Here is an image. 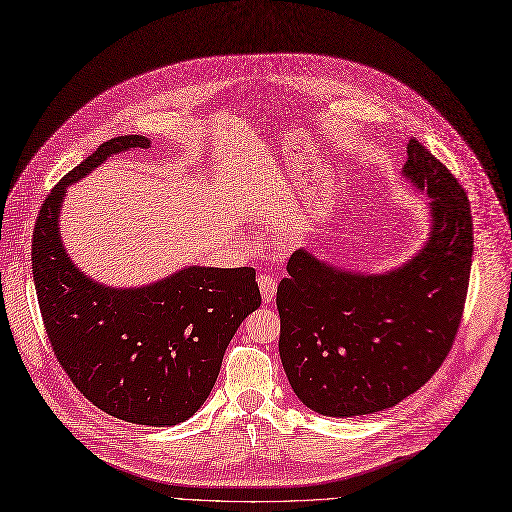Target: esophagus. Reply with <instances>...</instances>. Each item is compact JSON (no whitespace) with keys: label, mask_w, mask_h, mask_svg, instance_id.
Wrapping results in <instances>:
<instances>
[{"label":"esophagus","mask_w":512,"mask_h":512,"mask_svg":"<svg viewBox=\"0 0 512 512\" xmlns=\"http://www.w3.org/2000/svg\"><path fill=\"white\" fill-rule=\"evenodd\" d=\"M257 285H259L263 301H272L274 299V295H276V280L270 274H259Z\"/></svg>","instance_id":"esophagus-1"}]
</instances>
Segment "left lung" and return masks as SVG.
Wrapping results in <instances>:
<instances>
[{"instance_id": "8db88e82", "label": "left lung", "mask_w": 512, "mask_h": 512, "mask_svg": "<svg viewBox=\"0 0 512 512\" xmlns=\"http://www.w3.org/2000/svg\"><path fill=\"white\" fill-rule=\"evenodd\" d=\"M401 175L430 198L418 253L367 274L299 249L278 285L282 367L297 399L329 418L384 411L420 390L460 327L475 242L466 192L415 139Z\"/></svg>"}]
</instances>
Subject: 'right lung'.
<instances>
[{"label":"right lung","instance_id":"obj_1","mask_svg":"<svg viewBox=\"0 0 512 512\" xmlns=\"http://www.w3.org/2000/svg\"><path fill=\"white\" fill-rule=\"evenodd\" d=\"M149 147L141 135L116 137L69 170L37 217L31 263L48 339L75 388L118 420L175 426L208 399L227 344L261 295L253 268L187 266L116 289L69 259L59 227L67 187L111 156Z\"/></svg>","mask_w":512,"mask_h":512}]
</instances>
